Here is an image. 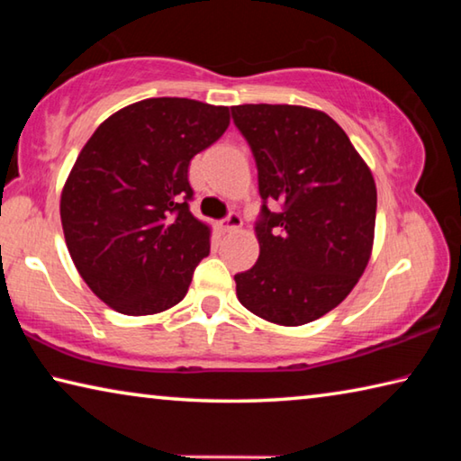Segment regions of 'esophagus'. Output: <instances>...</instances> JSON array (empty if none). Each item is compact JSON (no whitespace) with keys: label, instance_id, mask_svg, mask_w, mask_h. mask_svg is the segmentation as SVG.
<instances>
[{"label":"esophagus","instance_id":"esophagus-1","mask_svg":"<svg viewBox=\"0 0 461 461\" xmlns=\"http://www.w3.org/2000/svg\"><path fill=\"white\" fill-rule=\"evenodd\" d=\"M241 228V217L238 213H230L225 220L221 221V230L223 231H238Z\"/></svg>","mask_w":461,"mask_h":461}]
</instances>
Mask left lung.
<instances>
[{"mask_svg": "<svg viewBox=\"0 0 461 461\" xmlns=\"http://www.w3.org/2000/svg\"><path fill=\"white\" fill-rule=\"evenodd\" d=\"M231 118L258 168V262L236 278L241 305L305 325L346 299L370 260L376 185L346 131L301 105H236ZM276 200L284 207L270 212Z\"/></svg>", "mask_w": 461, "mask_h": 461, "instance_id": "8db88e82", "label": "left lung"}]
</instances>
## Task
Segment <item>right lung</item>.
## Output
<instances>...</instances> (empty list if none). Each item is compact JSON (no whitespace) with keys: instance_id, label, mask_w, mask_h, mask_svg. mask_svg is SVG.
<instances>
[{"instance_id":"right-lung-1","label":"right lung","mask_w":461,"mask_h":461,"mask_svg":"<svg viewBox=\"0 0 461 461\" xmlns=\"http://www.w3.org/2000/svg\"><path fill=\"white\" fill-rule=\"evenodd\" d=\"M228 126V107L156 97L120 109L83 146L60 221L77 270L112 309L154 315L185 299L209 256V228L189 209V165Z\"/></svg>"}]
</instances>
